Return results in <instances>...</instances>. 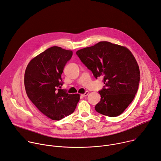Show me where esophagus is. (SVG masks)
<instances>
[{"instance_id":"34e87169","label":"esophagus","mask_w":161,"mask_h":161,"mask_svg":"<svg viewBox=\"0 0 161 161\" xmlns=\"http://www.w3.org/2000/svg\"><path fill=\"white\" fill-rule=\"evenodd\" d=\"M88 94H89V92H86V93H83V94H81V96L83 97H84L87 96Z\"/></svg>"}]
</instances>
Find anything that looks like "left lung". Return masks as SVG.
<instances>
[{
    "label": "left lung",
    "mask_w": 161,
    "mask_h": 161,
    "mask_svg": "<svg viewBox=\"0 0 161 161\" xmlns=\"http://www.w3.org/2000/svg\"><path fill=\"white\" fill-rule=\"evenodd\" d=\"M77 55L96 79L103 77L104 88L96 105L98 113L110 117L120 115L137 92L140 71L132 53L127 47L109 42L80 49Z\"/></svg>",
    "instance_id": "8db88e82"
}]
</instances>
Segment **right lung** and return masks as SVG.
<instances>
[{
  "mask_svg": "<svg viewBox=\"0 0 161 161\" xmlns=\"http://www.w3.org/2000/svg\"><path fill=\"white\" fill-rule=\"evenodd\" d=\"M73 52L52 47L29 63L24 84L29 98L44 115L60 120L73 113L80 100L79 94H68L61 90V74Z\"/></svg>",
  "mask_w": 161,
  "mask_h": 161,
  "instance_id": "obj_1",
  "label": "right lung"
}]
</instances>
